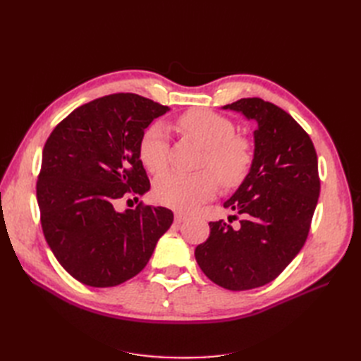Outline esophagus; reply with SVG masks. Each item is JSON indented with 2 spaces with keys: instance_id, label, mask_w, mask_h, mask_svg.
I'll return each mask as SVG.
<instances>
[{
  "instance_id": "obj_1",
  "label": "esophagus",
  "mask_w": 361,
  "mask_h": 361,
  "mask_svg": "<svg viewBox=\"0 0 361 361\" xmlns=\"http://www.w3.org/2000/svg\"><path fill=\"white\" fill-rule=\"evenodd\" d=\"M187 215H185V214H180V212H176V214H174V221H176L178 224H180V223H183L185 220H187Z\"/></svg>"
}]
</instances>
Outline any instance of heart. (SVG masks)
I'll return each instance as SVG.
<instances>
[{"label": "heart", "instance_id": "1", "mask_svg": "<svg viewBox=\"0 0 361 361\" xmlns=\"http://www.w3.org/2000/svg\"><path fill=\"white\" fill-rule=\"evenodd\" d=\"M178 126L185 135L204 149L200 173H164L154 183V197L158 203L176 211L191 212L211 200L220 187V177L226 187L241 183L253 161L250 141L235 135L231 120L207 110H191L179 117ZM138 157L150 173L167 167L169 133L162 123H154L141 135Z\"/></svg>", "mask_w": 361, "mask_h": 361}]
</instances>
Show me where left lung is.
I'll return each instance as SVG.
<instances>
[{
	"label": "left lung",
	"instance_id": "8db88e82",
	"mask_svg": "<svg viewBox=\"0 0 361 361\" xmlns=\"http://www.w3.org/2000/svg\"><path fill=\"white\" fill-rule=\"evenodd\" d=\"M223 108L257 123L250 171L224 202L244 220L238 231L211 221L194 255L218 286L248 290L279 277L307 239L321 190L318 157L307 133L277 105L244 97Z\"/></svg>",
	"mask_w": 361,
	"mask_h": 361
}]
</instances>
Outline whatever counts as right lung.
Wrapping results in <instances>:
<instances>
[{"instance_id": "1", "label": "right lung", "mask_w": 361, "mask_h": 361, "mask_svg": "<svg viewBox=\"0 0 361 361\" xmlns=\"http://www.w3.org/2000/svg\"><path fill=\"white\" fill-rule=\"evenodd\" d=\"M169 110L134 93L104 96L73 110L47 140L36 187L43 235L82 285L111 288L137 276L173 223L162 206L116 209L150 190L138 145Z\"/></svg>"}]
</instances>
